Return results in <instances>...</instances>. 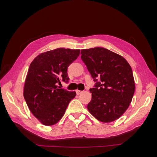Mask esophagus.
<instances>
[{
  "label": "esophagus",
  "mask_w": 157,
  "mask_h": 157,
  "mask_svg": "<svg viewBox=\"0 0 157 157\" xmlns=\"http://www.w3.org/2000/svg\"><path fill=\"white\" fill-rule=\"evenodd\" d=\"M76 92H77V95H80V94L82 93V91H81V90H76Z\"/></svg>",
  "instance_id": "esophagus-1"
}]
</instances>
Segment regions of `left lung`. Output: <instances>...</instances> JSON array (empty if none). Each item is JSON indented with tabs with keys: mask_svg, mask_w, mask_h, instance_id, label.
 Wrapping results in <instances>:
<instances>
[{
	"mask_svg": "<svg viewBox=\"0 0 157 157\" xmlns=\"http://www.w3.org/2000/svg\"><path fill=\"white\" fill-rule=\"evenodd\" d=\"M80 54L96 82L90 89L88 110L103 122L118 119L129 107L135 91L130 64L122 56L101 47L82 50Z\"/></svg>",
	"mask_w": 157,
	"mask_h": 157,
	"instance_id": "1",
	"label": "left lung"
}]
</instances>
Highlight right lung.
Here are the masks:
<instances>
[{"mask_svg": "<svg viewBox=\"0 0 157 157\" xmlns=\"http://www.w3.org/2000/svg\"><path fill=\"white\" fill-rule=\"evenodd\" d=\"M80 50L59 48L41 53L30 64L23 96L29 110L42 124H56L65 113L76 92L59 88L62 78L68 82L67 68L77 59Z\"/></svg>", "mask_w": 157, "mask_h": 157, "instance_id": "obj_1", "label": "right lung"}]
</instances>
